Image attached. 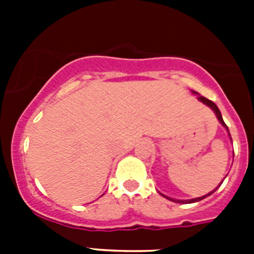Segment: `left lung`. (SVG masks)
Segmentation results:
<instances>
[{"mask_svg": "<svg viewBox=\"0 0 254 254\" xmlns=\"http://www.w3.org/2000/svg\"><path fill=\"white\" fill-rule=\"evenodd\" d=\"M193 93H194V91H193ZM198 100H199V102H202L203 104L207 105V107H210L211 109H212V111L215 112V114H216V117H217V120H219V122L221 123V125H223L224 127H225V128H226V131L229 132L228 126H226L225 122H224L223 117H221V113H220V111H219V108H217V105L215 104L214 102H211V100L206 99L205 96L198 95ZM229 136H230V133H229ZM230 138H232V137H230ZM219 186H221V185H219ZM216 190H217V188H216ZM212 190V192H210V193L205 194V196L197 197V198H192V199H174V198H170V197L165 196V194H163V193H160V194H161V196H163V197H165V198H168V199H170V201H173V202H178V203H193V202H198V201H201V199L206 198V197H207V196H210V194L214 193V192H215V190Z\"/></svg>", "mask_w": 254, "mask_h": 254, "instance_id": "1", "label": "left lung"}]
</instances>
